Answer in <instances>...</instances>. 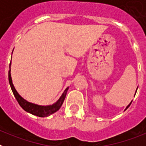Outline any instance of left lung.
<instances>
[{
	"instance_id": "left-lung-1",
	"label": "left lung",
	"mask_w": 146,
	"mask_h": 146,
	"mask_svg": "<svg viewBox=\"0 0 146 146\" xmlns=\"http://www.w3.org/2000/svg\"><path fill=\"white\" fill-rule=\"evenodd\" d=\"M136 92H137V91H136ZM131 103H130V104H129V105H128V106H127V107H126V109H127V108H129V107L130 106V104H131Z\"/></svg>"
}]
</instances>
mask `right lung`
<instances>
[{
    "mask_svg": "<svg viewBox=\"0 0 146 146\" xmlns=\"http://www.w3.org/2000/svg\"><path fill=\"white\" fill-rule=\"evenodd\" d=\"M10 64H11V63H10ZM9 84L10 86H11V91H12L13 94H14L15 98H16L17 101L18 102V103L21 106V108L24 110L28 112V113H31V114L38 117H47L48 115H50L58 111L60 109V107H61L63 102H64L66 95L67 91L69 89V88H67L65 91H64V92L63 93L61 97L59 99L58 101L56 103H55V104H52V105H50V106H40V105H37V104H32V103L28 102H27L26 100H25V99L22 98L19 95V94L17 92L16 89L15 88L14 85L12 83L10 70L9 71Z\"/></svg>",
    "mask_w": 146,
    "mask_h": 146,
    "instance_id": "1",
    "label": "right lung"
}]
</instances>
